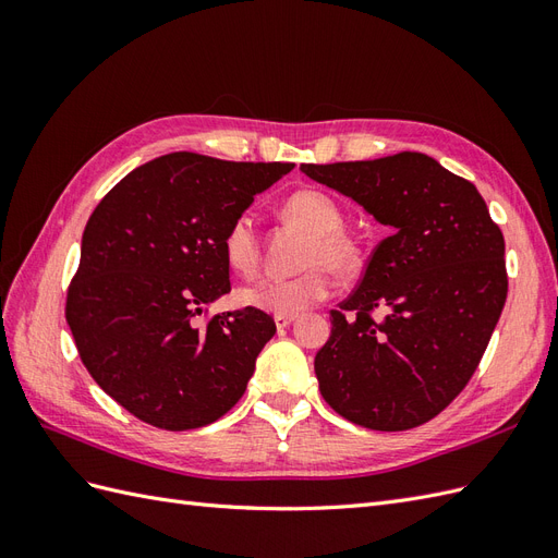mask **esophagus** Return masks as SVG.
Here are the masks:
<instances>
[{
  "label": "esophagus",
  "instance_id": "esophagus-1",
  "mask_svg": "<svg viewBox=\"0 0 558 558\" xmlns=\"http://www.w3.org/2000/svg\"><path fill=\"white\" fill-rule=\"evenodd\" d=\"M293 320H295V316H289V314H277V316H275V324H277L279 330L289 328V326L293 324Z\"/></svg>",
  "mask_w": 558,
  "mask_h": 558
}]
</instances>
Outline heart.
<instances>
[{"label": "heart", "mask_w": 558, "mask_h": 558, "mask_svg": "<svg viewBox=\"0 0 558 558\" xmlns=\"http://www.w3.org/2000/svg\"><path fill=\"white\" fill-rule=\"evenodd\" d=\"M283 216L310 232V242L302 253V265H310L295 277H258L242 286L238 298L242 305L269 312L295 316L310 310L316 302L326 300L332 291L335 269H349L356 263V248L342 232V211L337 202L314 189H302L283 202ZM226 260L238 272H253L260 258V242L256 223L251 214L232 218L223 234Z\"/></svg>", "instance_id": "1"}]
</instances>
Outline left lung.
<instances>
[{"label": "left lung", "instance_id": "8db88e82", "mask_svg": "<svg viewBox=\"0 0 558 558\" xmlns=\"http://www.w3.org/2000/svg\"><path fill=\"white\" fill-rule=\"evenodd\" d=\"M351 197L388 238L314 359L320 396L369 430L426 424L463 391L492 340L505 298V240L470 181L426 154L300 165ZM375 308L383 318L368 316Z\"/></svg>", "mask_w": 558, "mask_h": 558}]
</instances>
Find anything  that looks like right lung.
Instances as JSON below:
<instances>
[{
  "label": "right lung",
  "instance_id": "add662e5",
  "mask_svg": "<svg viewBox=\"0 0 558 558\" xmlns=\"http://www.w3.org/2000/svg\"><path fill=\"white\" fill-rule=\"evenodd\" d=\"M291 162L197 154L150 160L88 218L66 324L83 365L118 404L165 430L214 424L234 408L277 332L260 310L195 316L230 291L223 234Z\"/></svg>",
  "mask_w": 558,
  "mask_h": 558
}]
</instances>
